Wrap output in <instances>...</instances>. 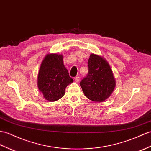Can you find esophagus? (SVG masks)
<instances>
[{
	"label": "esophagus",
	"instance_id": "34e87169",
	"mask_svg": "<svg viewBox=\"0 0 151 151\" xmlns=\"http://www.w3.org/2000/svg\"><path fill=\"white\" fill-rule=\"evenodd\" d=\"M79 80H80V77H79L78 76H76L75 78V81L76 82H78Z\"/></svg>",
	"mask_w": 151,
	"mask_h": 151
}]
</instances>
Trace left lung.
I'll return each mask as SVG.
<instances>
[{
	"mask_svg": "<svg viewBox=\"0 0 151 151\" xmlns=\"http://www.w3.org/2000/svg\"><path fill=\"white\" fill-rule=\"evenodd\" d=\"M88 68V74L80 85L87 99L102 102L111 95L115 88L113 71L106 59L94 53L90 55Z\"/></svg>",
	"mask_w": 151,
	"mask_h": 151,
	"instance_id": "obj_1",
	"label": "left lung"
}]
</instances>
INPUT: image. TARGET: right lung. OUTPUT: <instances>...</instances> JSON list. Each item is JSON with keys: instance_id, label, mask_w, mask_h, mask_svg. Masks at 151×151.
<instances>
[{"instance_id": "obj_1", "label": "right lung", "mask_w": 151, "mask_h": 151, "mask_svg": "<svg viewBox=\"0 0 151 151\" xmlns=\"http://www.w3.org/2000/svg\"><path fill=\"white\" fill-rule=\"evenodd\" d=\"M68 69L63 62V55L47 54L41 63L38 71L37 85L45 100L55 101L64 96L65 88L72 83Z\"/></svg>"}]
</instances>
